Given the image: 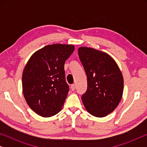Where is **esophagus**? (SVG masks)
<instances>
[{
    "label": "esophagus",
    "instance_id": "34e87169",
    "mask_svg": "<svg viewBox=\"0 0 147 147\" xmlns=\"http://www.w3.org/2000/svg\"><path fill=\"white\" fill-rule=\"evenodd\" d=\"M71 89L72 91H74V90H76V85L75 84H72V85L71 86Z\"/></svg>",
    "mask_w": 147,
    "mask_h": 147
}]
</instances>
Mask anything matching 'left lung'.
I'll return each instance as SVG.
<instances>
[{
	"mask_svg": "<svg viewBox=\"0 0 147 147\" xmlns=\"http://www.w3.org/2000/svg\"><path fill=\"white\" fill-rule=\"evenodd\" d=\"M88 79L87 91L82 96L86 109L92 116L104 117L116 109L122 99L124 80L111 56L91 47L78 49Z\"/></svg>",
	"mask_w": 147,
	"mask_h": 147,
	"instance_id": "8db88e82",
	"label": "left lung"
}]
</instances>
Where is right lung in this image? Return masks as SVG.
Returning <instances> with one entry per match:
<instances>
[{
    "mask_svg": "<svg viewBox=\"0 0 147 147\" xmlns=\"http://www.w3.org/2000/svg\"><path fill=\"white\" fill-rule=\"evenodd\" d=\"M73 45L53 44L35 52L23 69L24 97L30 108L43 117L61 110L69 92L64 64L73 53Z\"/></svg>",
    "mask_w": 147,
    "mask_h": 147,
    "instance_id": "right-lung-1",
    "label": "right lung"
}]
</instances>
